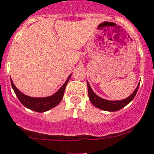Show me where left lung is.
I'll list each match as a JSON object with an SVG mask.
<instances>
[{
	"instance_id": "obj_1",
	"label": "left lung",
	"mask_w": 154,
	"mask_h": 154,
	"mask_svg": "<svg viewBox=\"0 0 154 154\" xmlns=\"http://www.w3.org/2000/svg\"><path fill=\"white\" fill-rule=\"evenodd\" d=\"M139 85H140V83L138 84L133 93L127 98L121 100H108L101 98L97 95H96L91 88L89 83L88 82V96H89V100L91 102V103L94 106H96V108H100L102 110L108 111V112H116V111L120 110L124 107H125L128 103H129L131 101L133 100L135 97L136 94L137 92Z\"/></svg>"
}]
</instances>
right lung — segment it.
Masks as SVG:
<instances>
[{
  "label": "right lung",
  "mask_w": 154,
  "mask_h": 154,
  "mask_svg": "<svg viewBox=\"0 0 154 154\" xmlns=\"http://www.w3.org/2000/svg\"><path fill=\"white\" fill-rule=\"evenodd\" d=\"M71 75H69L65 83L59 88V90L57 92H55L54 95L51 96L42 97V98L41 97H38V98L30 97V96H28L23 94L16 88V86L14 85L12 79L11 85L13 89H14V92L16 94L17 97L18 98L20 102L26 108H29L30 110L38 112H46V111L56 107L62 101L63 97L64 91H65V88H66V84L68 83L69 79L71 78Z\"/></svg>",
  "instance_id": "right-lung-1"
}]
</instances>
